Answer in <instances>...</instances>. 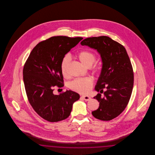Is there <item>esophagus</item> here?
<instances>
[{
	"label": "esophagus",
	"instance_id": "esophagus-1",
	"mask_svg": "<svg viewBox=\"0 0 155 155\" xmlns=\"http://www.w3.org/2000/svg\"><path fill=\"white\" fill-rule=\"evenodd\" d=\"M82 97L85 101H90L91 99V96H88V95H82Z\"/></svg>",
	"mask_w": 155,
	"mask_h": 155
}]
</instances>
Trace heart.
<instances>
[{"instance_id": "b5f03b06", "label": "heart", "mask_w": 155, "mask_h": 155, "mask_svg": "<svg viewBox=\"0 0 155 155\" xmlns=\"http://www.w3.org/2000/svg\"><path fill=\"white\" fill-rule=\"evenodd\" d=\"M78 58L81 63L85 66L91 67L95 61L96 57L94 53L87 51H83L78 53ZM71 61V57L69 54H66L61 62V71L64 76L67 75V68ZM93 79L91 77L78 78L70 82L68 87L72 90L81 94H87L92 88Z\"/></svg>"}]
</instances>
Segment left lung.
Listing matches in <instances>:
<instances>
[{
	"label": "left lung",
	"mask_w": 155,
	"mask_h": 155,
	"mask_svg": "<svg viewBox=\"0 0 155 155\" xmlns=\"http://www.w3.org/2000/svg\"><path fill=\"white\" fill-rule=\"evenodd\" d=\"M96 50L102 63L101 72L95 89L99 93L94 97L99 102V107L92 112L95 118L109 121L117 117L125 109L133 91V67L125 48L109 37L88 38L81 42Z\"/></svg>",
	"instance_id": "left-lung-1"
}]
</instances>
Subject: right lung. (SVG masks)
Masks as SVG:
<instances>
[{"label":"right lung","instance_id":"add662e5","mask_svg":"<svg viewBox=\"0 0 155 155\" xmlns=\"http://www.w3.org/2000/svg\"><path fill=\"white\" fill-rule=\"evenodd\" d=\"M83 38L51 37L39 42L31 52L23 69V80L31 105L39 116L50 122L67 118L80 95L71 90L59 95L53 87L63 86L61 62Z\"/></svg>","mask_w":155,"mask_h":155}]
</instances>
